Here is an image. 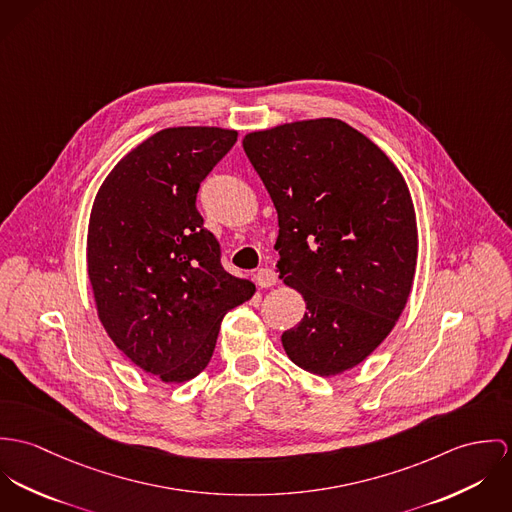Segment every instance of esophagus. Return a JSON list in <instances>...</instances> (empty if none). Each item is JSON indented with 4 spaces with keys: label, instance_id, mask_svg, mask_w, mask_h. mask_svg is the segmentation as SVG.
<instances>
[{
    "label": "esophagus",
    "instance_id": "esophagus-1",
    "mask_svg": "<svg viewBox=\"0 0 512 512\" xmlns=\"http://www.w3.org/2000/svg\"><path fill=\"white\" fill-rule=\"evenodd\" d=\"M255 281H257L261 288H269V286L277 284V273L273 269H269V267H263V269L257 271Z\"/></svg>",
    "mask_w": 512,
    "mask_h": 512
}]
</instances>
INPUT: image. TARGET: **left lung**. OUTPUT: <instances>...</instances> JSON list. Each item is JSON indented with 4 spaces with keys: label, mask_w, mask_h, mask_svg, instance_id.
Instances as JSON below:
<instances>
[{
    "label": "left lung",
    "mask_w": 512,
    "mask_h": 512,
    "mask_svg": "<svg viewBox=\"0 0 512 512\" xmlns=\"http://www.w3.org/2000/svg\"><path fill=\"white\" fill-rule=\"evenodd\" d=\"M243 151L279 214L281 279L306 302L284 351L304 371L340 375L391 334L410 296V190L371 139L334 117L247 133Z\"/></svg>",
    "instance_id": "1"
}]
</instances>
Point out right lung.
Listing matches in <instances>:
<instances>
[{
	"label": "right lung",
	"instance_id": "obj_1",
	"mask_svg": "<svg viewBox=\"0 0 512 512\" xmlns=\"http://www.w3.org/2000/svg\"><path fill=\"white\" fill-rule=\"evenodd\" d=\"M235 141L222 127L163 129L115 165L92 206L86 261L100 322L165 383L206 369L224 316L255 292L224 271L196 210L200 182Z\"/></svg>",
	"mask_w": 512,
	"mask_h": 512
}]
</instances>
